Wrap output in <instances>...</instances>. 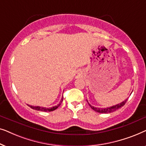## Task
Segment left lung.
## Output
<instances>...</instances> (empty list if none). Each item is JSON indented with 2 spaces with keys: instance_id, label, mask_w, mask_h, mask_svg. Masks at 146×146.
I'll return each instance as SVG.
<instances>
[{
  "instance_id": "8db88e82",
  "label": "left lung",
  "mask_w": 146,
  "mask_h": 146,
  "mask_svg": "<svg viewBox=\"0 0 146 146\" xmlns=\"http://www.w3.org/2000/svg\"><path fill=\"white\" fill-rule=\"evenodd\" d=\"M127 100V99H125L124 101H123L122 102L119 103V104H117L115 105V106H110V107H108V108H96V107H94L92 106H91L90 104H89L90 106L91 107V108L94 110L95 111H97V112L98 113H111V112H113V111H115V110H118L119 108H120L121 107H122L124 106V104H125Z\"/></svg>"
}]
</instances>
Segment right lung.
Segmentation results:
<instances>
[{"label": "right lung", "mask_w": 146, "mask_h": 146, "mask_svg": "<svg viewBox=\"0 0 146 146\" xmlns=\"http://www.w3.org/2000/svg\"><path fill=\"white\" fill-rule=\"evenodd\" d=\"M63 101V97L60 100V102L59 104H58L57 106H53L52 108H44V107H40V106H31V105H28L30 108H31L32 109H34V110H38V111H54L56 109H57L58 108L60 105V104Z\"/></svg>", "instance_id": "1"}]
</instances>
